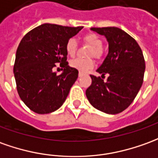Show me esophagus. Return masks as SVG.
<instances>
[{"label":"esophagus","mask_w":158,"mask_h":158,"mask_svg":"<svg viewBox=\"0 0 158 158\" xmlns=\"http://www.w3.org/2000/svg\"><path fill=\"white\" fill-rule=\"evenodd\" d=\"M84 75H85V73H81V72H79V77H83Z\"/></svg>","instance_id":"1"}]
</instances>
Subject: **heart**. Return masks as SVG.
Here are the masks:
<instances>
[{"label": "heart", "instance_id": "1", "mask_svg": "<svg viewBox=\"0 0 158 158\" xmlns=\"http://www.w3.org/2000/svg\"><path fill=\"white\" fill-rule=\"evenodd\" d=\"M84 41L87 44L91 46L89 49L88 56H92L97 59H100L103 54V50L102 48V39L95 33H88L84 37ZM77 48V41L74 38H70L66 44V51L68 56H75ZM70 66L81 73H85L94 67V61L91 58H75L70 61Z\"/></svg>", "mask_w": 158, "mask_h": 158}]
</instances>
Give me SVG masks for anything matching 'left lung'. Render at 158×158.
<instances>
[{
  "label": "left lung",
  "instance_id": "left-lung-1",
  "mask_svg": "<svg viewBox=\"0 0 158 158\" xmlns=\"http://www.w3.org/2000/svg\"><path fill=\"white\" fill-rule=\"evenodd\" d=\"M106 37L109 53L97 72L109 74L104 82L101 77L90 75L91 85L85 94L95 109L110 114L121 113L128 107L140 90L145 62L134 38L117 27L90 28Z\"/></svg>",
  "mask_w": 158,
  "mask_h": 158
}]
</instances>
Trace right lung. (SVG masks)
Returning <instances> with one entry per match:
<instances>
[{
	"label": "right lung",
	"instance_id": "1",
	"mask_svg": "<svg viewBox=\"0 0 158 158\" xmlns=\"http://www.w3.org/2000/svg\"><path fill=\"white\" fill-rule=\"evenodd\" d=\"M83 26L43 24L25 35L16 51L14 73L19 98L37 114L52 113L63 104L79 71L68 66L66 44ZM57 64L64 68L57 76Z\"/></svg>",
	"mask_w": 158,
	"mask_h": 158
}]
</instances>
